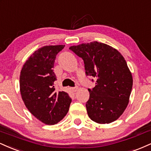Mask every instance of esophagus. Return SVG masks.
Listing matches in <instances>:
<instances>
[{"label": "esophagus", "mask_w": 151, "mask_h": 151, "mask_svg": "<svg viewBox=\"0 0 151 151\" xmlns=\"http://www.w3.org/2000/svg\"><path fill=\"white\" fill-rule=\"evenodd\" d=\"M78 87H73V88H71L73 92H76L78 90Z\"/></svg>", "instance_id": "esophagus-1"}]
</instances>
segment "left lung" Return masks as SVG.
I'll use <instances>...</instances> for the list:
<instances>
[{
	"label": "left lung",
	"mask_w": 151,
	"mask_h": 151,
	"mask_svg": "<svg viewBox=\"0 0 151 151\" xmlns=\"http://www.w3.org/2000/svg\"><path fill=\"white\" fill-rule=\"evenodd\" d=\"M69 49L83 58L86 76L95 78V86L88 89L90 97L86 104L89 117L99 124L114 122L128 105L133 86L124 58L116 49L97 42Z\"/></svg>",
	"instance_id": "left-lung-1"
}]
</instances>
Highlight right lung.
I'll return each instance as SVG.
<instances>
[{
    "label": "right lung",
    "mask_w": 151,
    "mask_h": 151,
    "mask_svg": "<svg viewBox=\"0 0 151 151\" xmlns=\"http://www.w3.org/2000/svg\"><path fill=\"white\" fill-rule=\"evenodd\" d=\"M65 45L45 46L33 53L19 76L22 100L31 114L48 125L59 122L68 113L71 98L65 92L55 91L53 68L56 55Z\"/></svg>",
    "instance_id": "right-lung-1"
}]
</instances>
